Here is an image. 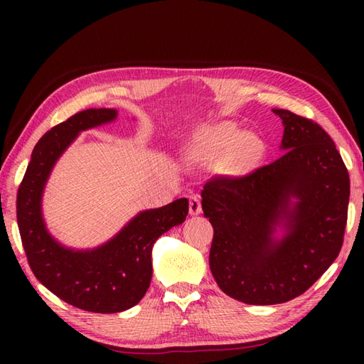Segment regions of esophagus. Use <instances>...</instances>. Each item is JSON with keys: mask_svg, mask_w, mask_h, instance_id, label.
Instances as JSON below:
<instances>
[{"mask_svg": "<svg viewBox=\"0 0 364 364\" xmlns=\"http://www.w3.org/2000/svg\"><path fill=\"white\" fill-rule=\"evenodd\" d=\"M202 213V202H200L198 196H191L189 197V214L191 215H198Z\"/></svg>", "mask_w": 364, "mask_h": 364, "instance_id": "34e87169", "label": "esophagus"}]
</instances>
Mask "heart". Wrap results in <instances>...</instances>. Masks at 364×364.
Masks as SVG:
<instances>
[{
    "label": "heart",
    "mask_w": 364,
    "mask_h": 364,
    "mask_svg": "<svg viewBox=\"0 0 364 364\" xmlns=\"http://www.w3.org/2000/svg\"><path fill=\"white\" fill-rule=\"evenodd\" d=\"M249 136L239 129L235 123H219L202 131L188 146L191 159H213L233 153L241 149L242 153L250 150Z\"/></svg>",
    "instance_id": "b5f03b06"
}]
</instances>
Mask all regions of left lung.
<instances>
[{
    "instance_id": "8db88e82",
    "label": "left lung",
    "mask_w": 364,
    "mask_h": 364,
    "mask_svg": "<svg viewBox=\"0 0 364 364\" xmlns=\"http://www.w3.org/2000/svg\"><path fill=\"white\" fill-rule=\"evenodd\" d=\"M272 111L284 127L282 156L245 176H214L202 191L214 280L249 305L296 299L326 272L343 247L350 196L349 172L326 131Z\"/></svg>"
}]
</instances>
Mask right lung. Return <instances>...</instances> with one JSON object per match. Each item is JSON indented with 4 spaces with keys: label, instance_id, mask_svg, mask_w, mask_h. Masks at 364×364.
<instances>
[{
    "label": "right lung",
    "instance_id": "obj_1",
    "mask_svg": "<svg viewBox=\"0 0 364 364\" xmlns=\"http://www.w3.org/2000/svg\"><path fill=\"white\" fill-rule=\"evenodd\" d=\"M115 117V109H86L46 131L17 192L18 230L33 274L54 296L92 313H120L141 301L151 282L153 244L186 220L189 211L188 198H178L139 213L111 241L92 250L68 249L48 233L42 194L54 164L81 131Z\"/></svg>",
    "mask_w": 364,
    "mask_h": 364
}]
</instances>
